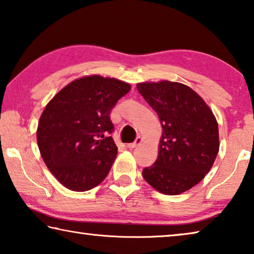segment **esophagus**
Listing matches in <instances>:
<instances>
[{"label": "esophagus", "mask_w": 254, "mask_h": 254, "mask_svg": "<svg viewBox=\"0 0 254 254\" xmlns=\"http://www.w3.org/2000/svg\"><path fill=\"white\" fill-rule=\"evenodd\" d=\"M142 137L141 136H137L136 139H135V141L134 142H132V143H127V148H130V149H133V148H135L136 145H139L140 143H142Z\"/></svg>", "instance_id": "obj_1"}]
</instances>
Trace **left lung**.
<instances>
[{"mask_svg": "<svg viewBox=\"0 0 254 254\" xmlns=\"http://www.w3.org/2000/svg\"><path fill=\"white\" fill-rule=\"evenodd\" d=\"M136 88L162 127L158 158L143 169V178L162 194H182L212 168L220 149L216 119L203 98L184 84L145 81Z\"/></svg>", "mask_w": 254, "mask_h": 254, "instance_id": "8db88e82", "label": "left lung"}]
</instances>
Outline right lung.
Here are the masks:
<instances>
[{"mask_svg":"<svg viewBox=\"0 0 254 254\" xmlns=\"http://www.w3.org/2000/svg\"><path fill=\"white\" fill-rule=\"evenodd\" d=\"M131 86L98 75L71 81L42 112L37 142L56 179L74 191L89 190L109 175L118 147L110 136L111 111Z\"/></svg>","mask_w":254,"mask_h":254,"instance_id":"obj_1","label":"right lung"}]
</instances>
